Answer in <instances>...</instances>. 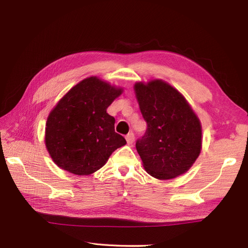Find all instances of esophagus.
Segmentation results:
<instances>
[{"mask_svg":"<svg viewBox=\"0 0 248 248\" xmlns=\"http://www.w3.org/2000/svg\"><path fill=\"white\" fill-rule=\"evenodd\" d=\"M125 139H126V140H127V144H132V142L134 141V134H133V132H129L128 134H127V136L125 137Z\"/></svg>","mask_w":248,"mask_h":248,"instance_id":"1","label":"esophagus"}]
</instances>
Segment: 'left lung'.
I'll return each mask as SVG.
<instances>
[{
    "label": "left lung",
    "instance_id": "8db88e82",
    "mask_svg": "<svg viewBox=\"0 0 248 248\" xmlns=\"http://www.w3.org/2000/svg\"><path fill=\"white\" fill-rule=\"evenodd\" d=\"M140 109L147 122L136 142L142 166L159 180L188 170L202 149L200 120L183 95L161 79L134 85Z\"/></svg>",
    "mask_w": 248,
    "mask_h": 248
}]
</instances>
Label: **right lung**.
<instances>
[{
  "mask_svg": "<svg viewBox=\"0 0 248 248\" xmlns=\"http://www.w3.org/2000/svg\"><path fill=\"white\" fill-rule=\"evenodd\" d=\"M123 90L96 77L69 90L50 111L46 127V149L59 168L86 176L102 168L126 140L115 131L107 108Z\"/></svg>",
  "mask_w": 248,
  "mask_h": 248,
  "instance_id": "1",
  "label": "right lung"
}]
</instances>
